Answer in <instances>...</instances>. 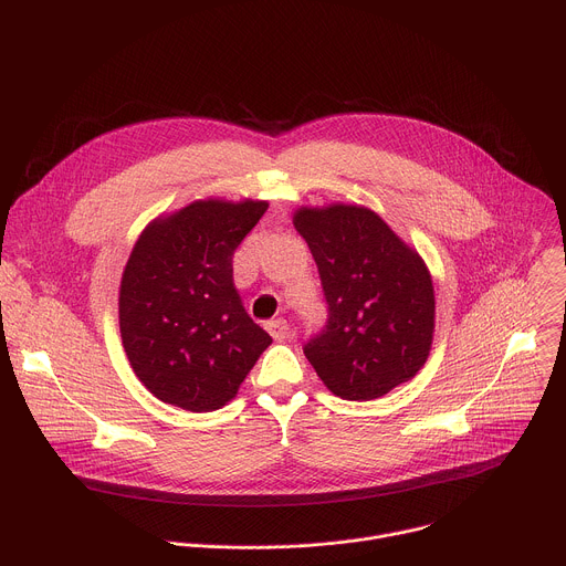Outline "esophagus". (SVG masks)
Here are the masks:
<instances>
[{
	"instance_id": "1",
	"label": "esophagus",
	"mask_w": 566,
	"mask_h": 566,
	"mask_svg": "<svg viewBox=\"0 0 566 566\" xmlns=\"http://www.w3.org/2000/svg\"><path fill=\"white\" fill-rule=\"evenodd\" d=\"M266 332L273 336V340H284V338H289V325H286V319H282V317L269 319V322H266Z\"/></svg>"
}]
</instances>
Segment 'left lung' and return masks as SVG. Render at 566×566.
<instances>
[{
	"label": "left lung",
	"instance_id": "1",
	"mask_svg": "<svg viewBox=\"0 0 566 566\" xmlns=\"http://www.w3.org/2000/svg\"><path fill=\"white\" fill-rule=\"evenodd\" d=\"M306 239L329 304L327 327L304 356L345 400L380 398L412 380L434 338V286L428 264L367 206H300Z\"/></svg>",
	"mask_w": 566,
	"mask_h": 566
}]
</instances>
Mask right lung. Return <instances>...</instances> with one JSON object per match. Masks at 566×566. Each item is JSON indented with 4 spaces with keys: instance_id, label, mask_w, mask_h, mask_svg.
<instances>
[{
    "instance_id": "add662e5",
    "label": "right lung",
    "mask_w": 566,
    "mask_h": 566,
    "mask_svg": "<svg viewBox=\"0 0 566 566\" xmlns=\"http://www.w3.org/2000/svg\"><path fill=\"white\" fill-rule=\"evenodd\" d=\"M266 208L264 199H197L138 234L120 277L118 325L136 378L158 400L219 410L273 343L232 280V253Z\"/></svg>"
}]
</instances>
